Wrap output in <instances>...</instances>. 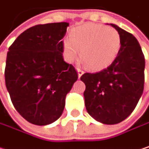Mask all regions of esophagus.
Wrapping results in <instances>:
<instances>
[{"label":"esophagus","mask_w":149,"mask_h":149,"mask_svg":"<svg viewBox=\"0 0 149 149\" xmlns=\"http://www.w3.org/2000/svg\"><path fill=\"white\" fill-rule=\"evenodd\" d=\"M76 70H77V74H78V77L79 78H81V76L83 74V71L81 69V68H76Z\"/></svg>","instance_id":"obj_1"}]
</instances>
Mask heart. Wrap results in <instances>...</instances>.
<instances>
[{
    "label": "heart",
    "mask_w": 149,
    "mask_h": 149,
    "mask_svg": "<svg viewBox=\"0 0 149 149\" xmlns=\"http://www.w3.org/2000/svg\"><path fill=\"white\" fill-rule=\"evenodd\" d=\"M121 47L119 32L112 27L88 22L74 28L63 41L64 57L74 62L80 55L92 70H102L111 65Z\"/></svg>",
    "instance_id": "obj_1"
}]
</instances>
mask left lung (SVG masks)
Listing matches in <instances>:
<instances>
[{
    "mask_svg": "<svg viewBox=\"0 0 149 149\" xmlns=\"http://www.w3.org/2000/svg\"><path fill=\"white\" fill-rule=\"evenodd\" d=\"M121 38V47L116 59L107 68L86 73L85 107L88 113L103 124H117L135 109L144 88L145 60L141 47L132 34L115 24Z\"/></svg>",
    "mask_w": 149,
    "mask_h": 149,
    "instance_id": "left-lung-1",
    "label": "left lung"
}]
</instances>
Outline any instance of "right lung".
<instances>
[{
  "label": "right lung",
  "instance_id": "1",
  "mask_svg": "<svg viewBox=\"0 0 149 149\" xmlns=\"http://www.w3.org/2000/svg\"><path fill=\"white\" fill-rule=\"evenodd\" d=\"M68 22L34 26L9 47L5 82L17 112L29 122L45 126L58 120L66 95L78 75L64 61L63 41Z\"/></svg>",
  "mask_w": 149,
  "mask_h": 149
}]
</instances>
